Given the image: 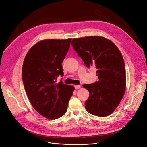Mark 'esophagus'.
Listing matches in <instances>:
<instances>
[{"label":"esophagus","instance_id":"1","mask_svg":"<svg viewBox=\"0 0 147 147\" xmlns=\"http://www.w3.org/2000/svg\"><path fill=\"white\" fill-rule=\"evenodd\" d=\"M80 88V85H75L74 86V88L76 89H79Z\"/></svg>","mask_w":147,"mask_h":147}]
</instances>
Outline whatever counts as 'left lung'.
Wrapping results in <instances>:
<instances>
[{
    "label": "left lung",
    "instance_id": "1",
    "mask_svg": "<svg viewBox=\"0 0 147 147\" xmlns=\"http://www.w3.org/2000/svg\"><path fill=\"white\" fill-rule=\"evenodd\" d=\"M71 45L88 68H97L98 80L83 85L89 92L86 111L97 117L111 115L119 105L125 90L123 57L113 42L99 36L74 38Z\"/></svg>",
    "mask_w": 147,
    "mask_h": 147
}]
</instances>
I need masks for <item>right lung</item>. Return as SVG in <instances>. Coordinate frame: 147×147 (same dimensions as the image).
Wrapping results in <instances>:
<instances>
[{
  "label": "right lung",
  "mask_w": 147,
  "mask_h": 147,
  "mask_svg": "<svg viewBox=\"0 0 147 147\" xmlns=\"http://www.w3.org/2000/svg\"><path fill=\"white\" fill-rule=\"evenodd\" d=\"M71 38L44 40L28 51L22 68L25 91L34 109L49 119L59 118L67 110L74 88L56 79L63 76L62 63L68 52Z\"/></svg>",
  "instance_id": "obj_1"
}]
</instances>
